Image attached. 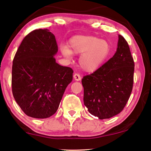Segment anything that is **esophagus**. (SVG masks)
Wrapping results in <instances>:
<instances>
[{
	"label": "esophagus",
	"mask_w": 151,
	"mask_h": 151,
	"mask_svg": "<svg viewBox=\"0 0 151 151\" xmlns=\"http://www.w3.org/2000/svg\"><path fill=\"white\" fill-rule=\"evenodd\" d=\"M73 77H74V79H75V80L76 81H81V75H79V74H77V73H75V75H73Z\"/></svg>",
	"instance_id": "1"
}]
</instances>
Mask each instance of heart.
Wrapping results in <instances>:
<instances>
[{
  "label": "heart",
  "instance_id": "obj_1",
  "mask_svg": "<svg viewBox=\"0 0 151 151\" xmlns=\"http://www.w3.org/2000/svg\"><path fill=\"white\" fill-rule=\"evenodd\" d=\"M64 57L70 58L73 53L81 54L79 65L86 72H93L98 69L108 59L111 52V46L105 40L93 36H75L70 40L68 47L60 46Z\"/></svg>",
  "mask_w": 151,
  "mask_h": 151
}]
</instances>
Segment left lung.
<instances>
[{
	"mask_svg": "<svg viewBox=\"0 0 151 151\" xmlns=\"http://www.w3.org/2000/svg\"><path fill=\"white\" fill-rule=\"evenodd\" d=\"M134 63L127 40L119 35L113 57L93 73L82 79L84 104L88 112L100 119L120 113L132 90Z\"/></svg>",
	"mask_w": 151,
	"mask_h": 151,
	"instance_id": "obj_1",
	"label": "left lung"
}]
</instances>
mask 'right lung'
Returning a JSON list of instances; mask_svg holds the SVG:
<instances>
[{
  "label": "right lung",
  "instance_id": "right-lung-1",
  "mask_svg": "<svg viewBox=\"0 0 151 151\" xmlns=\"http://www.w3.org/2000/svg\"><path fill=\"white\" fill-rule=\"evenodd\" d=\"M58 46L49 30L37 29L22 40L12 68V91L27 116L46 119L58 110L73 70L56 63Z\"/></svg>",
  "mask_w": 151,
  "mask_h": 151
}]
</instances>
